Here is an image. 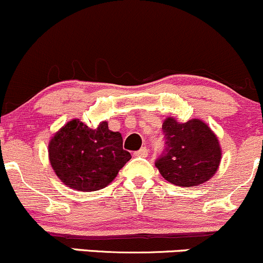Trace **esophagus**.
<instances>
[{
    "instance_id": "obj_1",
    "label": "esophagus",
    "mask_w": 263,
    "mask_h": 263,
    "mask_svg": "<svg viewBox=\"0 0 263 263\" xmlns=\"http://www.w3.org/2000/svg\"><path fill=\"white\" fill-rule=\"evenodd\" d=\"M135 156H137V157H146L148 155V150L146 147H141L139 151H136V153L134 154Z\"/></svg>"
}]
</instances>
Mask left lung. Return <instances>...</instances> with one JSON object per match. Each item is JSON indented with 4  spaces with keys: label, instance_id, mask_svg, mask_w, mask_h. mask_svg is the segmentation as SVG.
Wrapping results in <instances>:
<instances>
[{
    "label": "left lung",
    "instance_id": "1",
    "mask_svg": "<svg viewBox=\"0 0 263 263\" xmlns=\"http://www.w3.org/2000/svg\"><path fill=\"white\" fill-rule=\"evenodd\" d=\"M165 148L155 161L162 178L178 186L208 181L220 161V147L213 131L200 120L185 123L168 117L162 124Z\"/></svg>",
    "mask_w": 263,
    "mask_h": 263
}]
</instances>
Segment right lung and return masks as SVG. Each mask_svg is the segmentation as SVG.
Instances as JSON below:
<instances>
[{"label":"right lung","instance_id":"1","mask_svg":"<svg viewBox=\"0 0 263 263\" xmlns=\"http://www.w3.org/2000/svg\"><path fill=\"white\" fill-rule=\"evenodd\" d=\"M50 164L59 179L81 192L103 189L131 159L120 132L102 122L96 129L73 120L49 143Z\"/></svg>","mask_w":263,"mask_h":263}]
</instances>
